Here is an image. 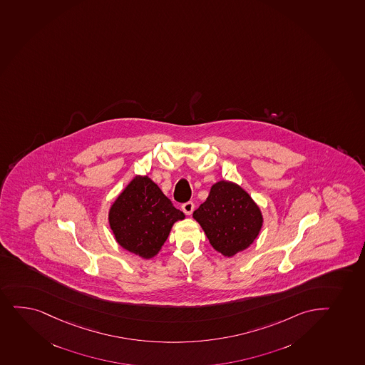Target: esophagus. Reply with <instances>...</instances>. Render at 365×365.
Listing matches in <instances>:
<instances>
[{
	"label": "esophagus",
	"mask_w": 365,
	"mask_h": 365,
	"mask_svg": "<svg viewBox=\"0 0 365 365\" xmlns=\"http://www.w3.org/2000/svg\"><path fill=\"white\" fill-rule=\"evenodd\" d=\"M182 210L185 215H192L194 211V202L192 201H187L183 205H182Z\"/></svg>",
	"instance_id": "obj_1"
}]
</instances>
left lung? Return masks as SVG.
<instances>
[{"mask_svg":"<svg viewBox=\"0 0 365 365\" xmlns=\"http://www.w3.org/2000/svg\"><path fill=\"white\" fill-rule=\"evenodd\" d=\"M210 244L225 256H234L252 244L262 227V215L250 195L232 182L212 185L204 204L192 213Z\"/></svg>","mask_w":365,"mask_h":365,"instance_id":"1","label":"left lung"}]
</instances>
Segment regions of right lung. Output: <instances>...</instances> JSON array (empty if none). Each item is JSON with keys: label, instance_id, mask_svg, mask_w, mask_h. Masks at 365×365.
Masks as SVG:
<instances>
[{"label": "right lung", "instance_id": "obj_1", "mask_svg": "<svg viewBox=\"0 0 365 365\" xmlns=\"http://www.w3.org/2000/svg\"><path fill=\"white\" fill-rule=\"evenodd\" d=\"M185 213L147 176L135 177L115 200L109 223L123 249L150 258L159 252L173 225Z\"/></svg>", "mask_w": 365, "mask_h": 365}]
</instances>
